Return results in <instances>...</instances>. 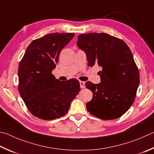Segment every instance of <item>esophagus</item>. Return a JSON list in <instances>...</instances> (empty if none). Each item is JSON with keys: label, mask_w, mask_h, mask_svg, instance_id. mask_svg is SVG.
I'll return each mask as SVG.
<instances>
[{"label": "esophagus", "mask_w": 154, "mask_h": 154, "mask_svg": "<svg viewBox=\"0 0 154 154\" xmlns=\"http://www.w3.org/2000/svg\"><path fill=\"white\" fill-rule=\"evenodd\" d=\"M79 83H80V87L81 88H85V83L82 82V81H79Z\"/></svg>", "instance_id": "34e87169"}]
</instances>
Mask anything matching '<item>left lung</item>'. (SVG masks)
I'll list each match as a JSON object with an SVG mask.
<instances>
[{
	"instance_id": "obj_1",
	"label": "left lung",
	"mask_w": 154,
	"mask_h": 154,
	"mask_svg": "<svg viewBox=\"0 0 154 154\" xmlns=\"http://www.w3.org/2000/svg\"><path fill=\"white\" fill-rule=\"evenodd\" d=\"M77 44L84 50L88 66H102L101 83L90 82L85 87L93 93L86 107L102 120L121 117L132 106L139 84V72L132 52L121 39L105 33H83Z\"/></svg>"
}]
</instances>
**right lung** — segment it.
<instances>
[{"label":"right lung","instance_id":"obj_1","mask_svg":"<svg viewBox=\"0 0 154 154\" xmlns=\"http://www.w3.org/2000/svg\"><path fill=\"white\" fill-rule=\"evenodd\" d=\"M74 35L52 33L35 39L19 63V92L29 111L38 119L51 121L65 116L80 91L78 80L60 82L52 73L61 50Z\"/></svg>","mask_w":154,"mask_h":154}]
</instances>
